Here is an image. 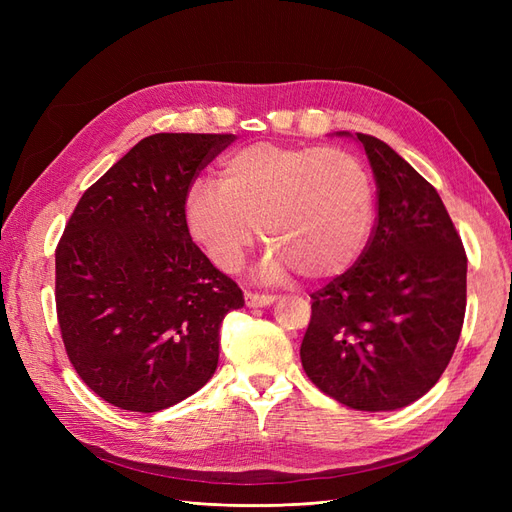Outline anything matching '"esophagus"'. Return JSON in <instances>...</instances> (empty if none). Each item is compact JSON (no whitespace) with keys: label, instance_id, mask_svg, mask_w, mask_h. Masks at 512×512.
I'll return each mask as SVG.
<instances>
[{"label":"esophagus","instance_id":"obj_1","mask_svg":"<svg viewBox=\"0 0 512 512\" xmlns=\"http://www.w3.org/2000/svg\"><path fill=\"white\" fill-rule=\"evenodd\" d=\"M275 301L273 294H258V292H245V303L250 307H267Z\"/></svg>","mask_w":512,"mask_h":512}]
</instances>
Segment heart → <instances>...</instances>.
I'll return each instance as SVG.
<instances>
[{
  "instance_id": "b5f03b06",
  "label": "heart",
  "mask_w": 512,
  "mask_h": 512,
  "mask_svg": "<svg viewBox=\"0 0 512 512\" xmlns=\"http://www.w3.org/2000/svg\"><path fill=\"white\" fill-rule=\"evenodd\" d=\"M183 220L222 271L243 265L260 230L269 245L260 265L265 280L282 282L297 271L324 282L359 260L374 220V188L350 151L254 143L222 160L218 183L190 185Z\"/></svg>"
}]
</instances>
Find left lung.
<instances>
[{
  "mask_svg": "<svg viewBox=\"0 0 512 512\" xmlns=\"http://www.w3.org/2000/svg\"><path fill=\"white\" fill-rule=\"evenodd\" d=\"M356 141L374 170L378 220L354 267L312 294L301 363L339 404L389 412L423 397L451 361L468 258L436 188L380 138Z\"/></svg>",
  "mask_w": 512,
  "mask_h": 512,
  "instance_id": "8db88e82",
  "label": "left lung"
}]
</instances>
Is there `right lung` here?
I'll use <instances>...</instances> for the list:
<instances>
[{
    "label": "right lung",
    "mask_w": 512,
    "mask_h": 512,
    "mask_svg": "<svg viewBox=\"0 0 512 512\" xmlns=\"http://www.w3.org/2000/svg\"><path fill=\"white\" fill-rule=\"evenodd\" d=\"M235 134L143 138L81 196L55 250L61 339L108 404L160 412L209 382L243 292L192 241L183 198Z\"/></svg>",
    "instance_id": "obj_1"
}]
</instances>
